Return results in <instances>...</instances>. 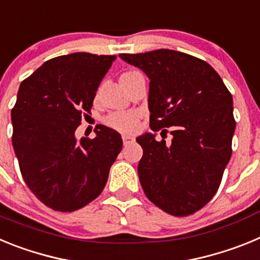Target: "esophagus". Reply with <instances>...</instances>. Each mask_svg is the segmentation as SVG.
<instances>
[{"mask_svg":"<svg viewBox=\"0 0 260 260\" xmlns=\"http://www.w3.org/2000/svg\"><path fill=\"white\" fill-rule=\"evenodd\" d=\"M122 141H123V144H125V146H127V144L133 143V142H134L135 139H134V137H132V135L123 134L122 135Z\"/></svg>","mask_w":260,"mask_h":260,"instance_id":"obj_1","label":"esophagus"}]
</instances>
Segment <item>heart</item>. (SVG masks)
Segmentation results:
<instances>
[{
	"label": "heart",
	"instance_id": "obj_1",
	"mask_svg": "<svg viewBox=\"0 0 260 260\" xmlns=\"http://www.w3.org/2000/svg\"><path fill=\"white\" fill-rule=\"evenodd\" d=\"M139 114L137 112H116L107 118V123L110 127L123 133L135 132L138 127Z\"/></svg>",
	"mask_w": 260,
	"mask_h": 260
}]
</instances>
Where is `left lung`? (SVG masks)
Wrapping results in <instances>:
<instances>
[{"mask_svg":"<svg viewBox=\"0 0 260 260\" xmlns=\"http://www.w3.org/2000/svg\"><path fill=\"white\" fill-rule=\"evenodd\" d=\"M119 57L150 79L151 128L172 130L169 144L151 133L137 138L144 194L167 213L191 215L213 198L232 156L231 92L212 66L186 53L157 49Z\"/></svg>","mask_w":260,"mask_h":260,"instance_id":"obj_1","label":"left lung"}]
</instances>
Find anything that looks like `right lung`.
I'll list each match as a JSON object with an SVG mask.
<instances>
[{
  "label": "right lung",
  "mask_w": 260,
  "mask_h": 260,
  "mask_svg": "<svg viewBox=\"0 0 260 260\" xmlns=\"http://www.w3.org/2000/svg\"><path fill=\"white\" fill-rule=\"evenodd\" d=\"M116 58L71 53L20 83L11 110L14 152L24 182L52 210L71 212L99 197L122 150L121 135L107 126H98L93 139L75 137Z\"/></svg>",
  "instance_id": "obj_1"
}]
</instances>
